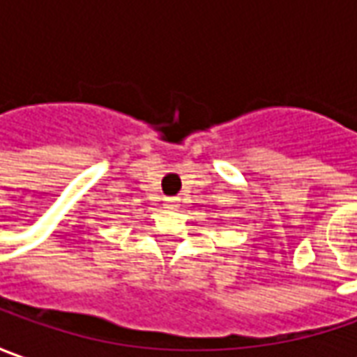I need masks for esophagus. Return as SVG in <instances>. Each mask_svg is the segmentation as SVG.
<instances>
[{
	"label": "esophagus",
	"mask_w": 357,
	"mask_h": 357,
	"mask_svg": "<svg viewBox=\"0 0 357 357\" xmlns=\"http://www.w3.org/2000/svg\"><path fill=\"white\" fill-rule=\"evenodd\" d=\"M166 203L169 205V207H178L179 205V197H167Z\"/></svg>",
	"instance_id": "34e87169"
}]
</instances>
